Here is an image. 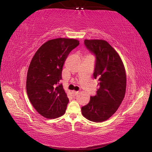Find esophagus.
Here are the masks:
<instances>
[{"mask_svg": "<svg viewBox=\"0 0 152 152\" xmlns=\"http://www.w3.org/2000/svg\"><path fill=\"white\" fill-rule=\"evenodd\" d=\"M79 91H73L72 92V94H73V96H77V94H79Z\"/></svg>", "mask_w": 152, "mask_h": 152, "instance_id": "obj_1", "label": "esophagus"}]
</instances>
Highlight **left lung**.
Segmentation results:
<instances>
[{"instance_id": "obj_1", "label": "left lung", "mask_w": 152, "mask_h": 152, "mask_svg": "<svg viewBox=\"0 0 152 152\" xmlns=\"http://www.w3.org/2000/svg\"><path fill=\"white\" fill-rule=\"evenodd\" d=\"M87 49L96 57L94 78L99 80L96 95L90 96L81 107L83 116L94 122H102L115 113L124 98L126 75L118 54L107 42L85 39Z\"/></svg>"}]
</instances>
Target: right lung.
<instances>
[{"label":"right lung","mask_w":152,"mask_h":152,"mask_svg":"<svg viewBox=\"0 0 152 152\" xmlns=\"http://www.w3.org/2000/svg\"><path fill=\"white\" fill-rule=\"evenodd\" d=\"M79 45L77 39H50L40 47L28 67L26 92L37 112L54 119L65 113L69 99L62 84V72L69 53Z\"/></svg>","instance_id":"add662e5"}]
</instances>
